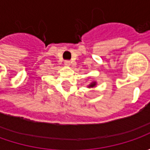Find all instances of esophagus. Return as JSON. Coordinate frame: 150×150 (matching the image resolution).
I'll return each instance as SVG.
<instances>
[{
	"mask_svg": "<svg viewBox=\"0 0 150 150\" xmlns=\"http://www.w3.org/2000/svg\"><path fill=\"white\" fill-rule=\"evenodd\" d=\"M64 64H65L66 66H69V65L71 64V62H70V61L66 60V61H65V62H64Z\"/></svg>",
	"mask_w": 150,
	"mask_h": 150,
	"instance_id": "esophagus-1",
	"label": "esophagus"
}]
</instances>
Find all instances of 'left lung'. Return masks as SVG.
I'll use <instances>...</instances> for the list:
<instances>
[{
    "mask_svg": "<svg viewBox=\"0 0 150 150\" xmlns=\"http://www.w3.org/2000/svg\"><path fill=\"white\" fill-rule=\"evenodd\" d=\"M95 86V83H91L89 85V87H91V88H93V87H94Z\"/></svg>",
    "mask_w": 150,
    "mask_h": 150,
    "instance_id": "obj_1",
    "label": "left lung"
}]
</instances>
